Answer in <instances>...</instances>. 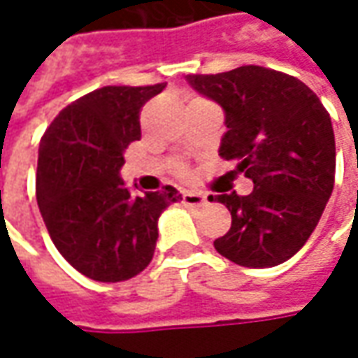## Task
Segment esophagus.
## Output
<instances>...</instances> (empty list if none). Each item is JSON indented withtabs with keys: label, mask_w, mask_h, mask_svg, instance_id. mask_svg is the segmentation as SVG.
Here are the masks:
<instances>
[{
	"label": "esophagus",
	"mask_w": 358,
	"mask_h": 358,
	"mask_svg": "<svg viewBox=\"0 0 358 358\" xmlns=\"http://www.w3.org/2000/svg\"><path fill=\"white\" fill-rule=\"evenodd\" d=\"M182 202L186 203V206L196 208V206H203L208 200H206V194H202V192L186 190V192H182Z\"/></svg>",
	"instance_id": "obj_1"
}]
</instances>
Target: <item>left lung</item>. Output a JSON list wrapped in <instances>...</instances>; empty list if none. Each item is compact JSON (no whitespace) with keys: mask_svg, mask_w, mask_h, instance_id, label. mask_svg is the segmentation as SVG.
<instances>
[{"mask_svg":"<svg viewBox=\"0 0 358 358\" xmlns=\"http://www.w3.org/2000/svg\"><path fill=\"white\" fill-rule=\"evenodd\" d=\"M186 80L224 108L220 156L253 182L248 196H210L231 214L216 252L253 269L287 262L317 228L335 184V132L325 106L299 79L257 65Z\"/></svg>","mask_w":358,"mask_h":358,"instance_id":"8db88e82","label":"left lung"}]
</instances>
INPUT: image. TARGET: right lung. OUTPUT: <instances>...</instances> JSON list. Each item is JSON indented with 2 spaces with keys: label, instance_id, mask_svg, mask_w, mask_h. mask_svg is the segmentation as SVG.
I'll use <instances>...</instances> for the list:
<instances>
[{
  "label": "right lung",
  "instance_id": "add662e5",
  "mask_svg": "<svg viewBox=\"0 0 358 358\" xmlns=\"http://www.w3.org/2000/svg\"><path fill=\"white\" fill-rule=\"evenodd\" d=\"M103 87L59 113L37 158V203L59 253L83 275L117 283L155 255L158 217L182 200L176 188L132 196L120 178L124 150L141 138V108L164 91Z\"/></svg>",
  "mask_w": 358,
  "mask_h": 358
}]
</instances>
